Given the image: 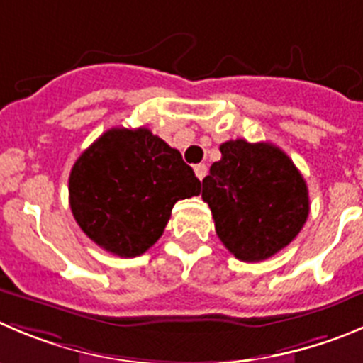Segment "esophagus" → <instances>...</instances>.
Instances as JSON below:
<instances>
[{
    "label": "esophagus",
    "instance_id": "obj_1",
    "mask_svg": "<svg viewBox=\"0 0 363 363\" xmlns=\"http://www.w3.org/2000/svg\"><path fill=\"white\" fill-rule=\"evenodd\" d=\"M193 170H195V175H197L199 179H204L206 177V174H208V166L206 164H195V168H193Z\"/></svg>",
    "mask_w": 363,
    "mask_h": 363
}]
</instances>
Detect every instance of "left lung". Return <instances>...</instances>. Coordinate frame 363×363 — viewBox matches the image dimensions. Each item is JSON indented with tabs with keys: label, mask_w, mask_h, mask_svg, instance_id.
<instances>
[{
	"label": "left lung",
	"mask_w": 363,
	"mask_h": 363,
	"mask_svg": "<svg viewBox=\"0 0 363 363\" xmlns=\"http://www.w3.org/2000/svg\"><path fill=\"white\" fill-rule=\"evenodd\" d=\"M202 181L220 242L242 262H263L289 245L310 213L308 186L272 143L231 140Z\"/></svg>",
	"instance_id": "1"
}]
</instances>
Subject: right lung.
<instances>
[{
    "mask_svg": "<svg viewBox=\"0 0 363 363\" xmlns=\"http://www.w3.org/2000/svg\"><path fill=\"white\" fill-rule=\"evenodd\" d=\"M201 193L179 150L148 128H111L82 152L69 174L74 220L96 245L121 258L147 252L172 208Z\"/></svg>",
    "mask_w": 363,
    "mask_h": 363,
    "instance_id": "right-lung-1",
    "label": "right lung"
}]
</instances>
